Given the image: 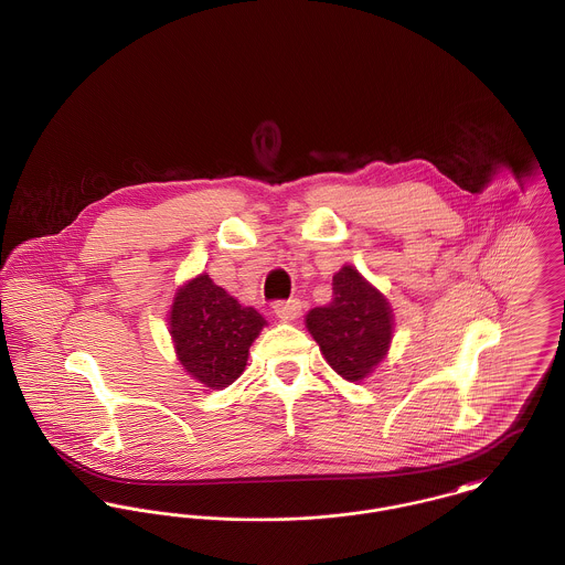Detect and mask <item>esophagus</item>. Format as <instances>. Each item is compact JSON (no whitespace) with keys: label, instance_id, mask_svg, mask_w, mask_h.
<instances>
[{"label":"esophagus","instance_id":"obj_1","mask_svg":"<svg viewBox=\"0 0 565 565\" xmlns=\"http://www.w3.org/2000/svg\"><path fill=\"white\" fill-rule=\"evenodd\" d=\"M302 302L300 300H287V302H276L274 312L280 321H294L302 315Z\"/></svg>","mask_w":565,"mask_h":565}]
</instances>
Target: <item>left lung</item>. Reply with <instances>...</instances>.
I'll list each match as a JSON object with an SVG mask.
<instances>
[{
	"label": "left lung",
	"mask_w": 565,
	"mask_h": 565,
	"mask_svg": "<svg viewBox=\"0 0 565 565\" xmlns=\"http://www.w3.org/2000/svg\"><path fill=\"white\" fill-rule=\"evenodd\" d=\"M332 291L330 305L308 312V332L343 380L362 382L388 354L393 308L354 265H343L332 276Z\"/></svg>",
	"instance_id": "left-lung-1"
}]
</instances>
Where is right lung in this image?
<instances>
[{
    "mask_svg": "<svg viewBox=\"0 0 565 565\" xmlns=\"http://www.w3.org/2000/svg\"><path fill=\"white\" fill-rule=\"evenodd\" d=\"M168 326L183 369L206 388L222 391L244 373L250 345L267 321L203 271L177 289Z\"/></svg>",
    "mask_w": 565,
    "mask_h": 565,
    "instance_id": "obj_1",
    "label": "right lung"
}]
</instances>
